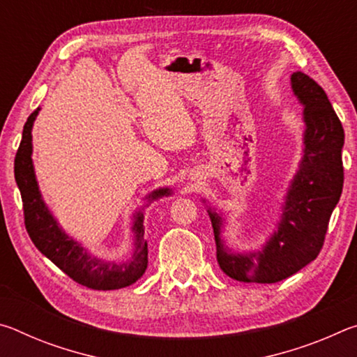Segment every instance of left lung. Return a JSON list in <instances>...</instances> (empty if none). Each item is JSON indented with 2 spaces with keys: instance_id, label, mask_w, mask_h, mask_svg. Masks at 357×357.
I'll return each mask as SVG.
<instances>
[{
  "instance_id": "1",
  "label": "left lung",
  "mask_w": 357,
  "mask_h": 357,
  "mask_svg": "<svg viewBox=\"0 0 357 357\" xmlns=\"http://www.w3.org/2000/svg\"><path fill=\"white\" fill-rule=\"evenodd\" d=\"M291 89L304 107L302 155L283 197L273 234L261 249L234 250L222 238L223 215L206 206L214 228L217 261L223 273L239 282L275 283L313 261L321 250L331 214L342 195L345 132L340 119L324 89L309 75L294 72Z\"/></svg>"
}]
</instances>
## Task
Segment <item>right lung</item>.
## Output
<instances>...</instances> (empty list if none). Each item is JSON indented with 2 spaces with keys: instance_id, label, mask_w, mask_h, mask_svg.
I'll list each match as a JSON object with an SVG mask.
<instances>
[{
  "instance_id": "1",
  "label": "right lung",
  "mask_w": 357,
  "mask_h": 357,
  "mask_svg": "<svg viewBox=\"0 0 357 357\" xmlns=\"http://www.w3.org/2000/svg\"><path fill=\"white\" fill-rule=\"evenodd\" d=\"M40 108L29 114L23 126L19 151L14 162L15 183L19 185L25 213V225L34 245L50 261L55 263L64 274L83 287L93 289H119L135 283L148 268V243L144 239L143 209L160 198L172 195L170 187H159L144 197V206L132 215V233H134V252L130 258L121 263L107 261L91 255L88 249L70 238L59 225L55 215L42 198L33 165V126Z\"/></svg>"
}]
</instances>
